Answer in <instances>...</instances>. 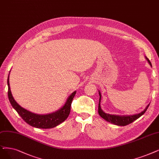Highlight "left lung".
<instances>
[{"mask_svg": "<svg viewBox=\"0 0 159 159\" xmlns=\"http://www.w3.org/2000/svg\"><path fill=\"white\" fill-rule=\"evenodd\" d=\"M146 59L148 60L150 65L151 66V63L150 61L148 59V58L146 57ZM99 95H100V99H99V103H98V113L100 116L101 117H102L105 120H106L107 121H108L112 124L116 125L118 126H126L133 121H134L135 120L138 119L139 117H140L146 111V110H148V107L149 104L148 105V106L145 107V109L142 111L141 113H139L138 114H136V115H133V116H115V115H110V114L108 113H104L101 109L100 107V99H101V94L99 92Z\"/></svg>", "mask_w": 159, "mask_h": 159, "instance_id": "obj_1", "label": "left lung"}]
</instances>
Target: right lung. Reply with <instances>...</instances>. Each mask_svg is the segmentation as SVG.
<instances>
[{"mask_svg": "<svg viewBox=\"0 0 159 159\" xmlns=\"http://www.w3.org/2000/svg\"><path fill=\"white\" fill-rule=\"evenodd\" d=\"M7 82L8 86V96L12 107L16 110L17 113L29 125L39 129H52L61 124L63 121H65L68 117L70 112L71 104L76 91H74L70 94V96L68 97L64 106L59 111L50 114H46V115H38V114L31 113L23 108L16 102L13 97H12L10 91L9 76Z\"/></svg>", "mask_w": 159, "mask_h": 159, "instance_id": "add662e5", "label": "right lung"}]
</instances>
